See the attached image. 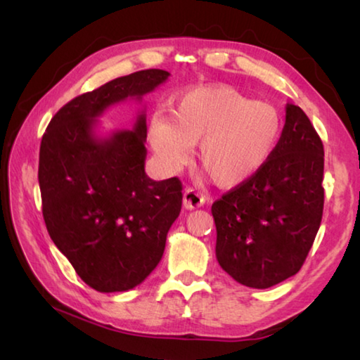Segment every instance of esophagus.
I'll return each mask as SVG.
<instances>
[{"mask_svg":"<svg viewBox=\"0 0 360 360\" xmlns=\"http://www.w3.org/2000/svg\"><path fill=\"white\" fill-rule=\"evenodd\" d=\"M205 203V198L202 193H198L195 188H186L184 195H182V205H184L186 210H195L200 208Z\"/></svg>","mask_w":360,"mask_h":360,"instance_id":"1","label":"esophagus"}]
</instances>
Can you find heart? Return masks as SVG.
Returning <instances> with one entry per match:
<instances>
[{"mask_svg": "<svg viewBox=\"0 0 360 360\" xmlns=\"http://www.w3.org/2000/svg\"><path fill=\"white\" fill-rule=\"evenodd\" d=\"M281 135L275 106L225 85H202L176 96L168 117L149 127V144L163 165L178 168L197 146L198 167L216 186L230 188L265 165Z\"/></svg>", "mask_w": 360, "mask_h": 360, "instance_id": "obj_1", "label": "heart"}]
</instances>
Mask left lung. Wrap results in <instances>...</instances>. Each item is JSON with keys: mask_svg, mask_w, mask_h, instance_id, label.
<instances>
[{"mask_svg": "<svg viewBox=\"0 0 360 360\" xmlns=\"http://www.w3.org/2000/svg\"><path fill=\"white\" fill-rule=\"evenodd\" d=\"M322 176L321 138L307 114L288 103L281 138L265 165L211 206L222 270L254 289L294 276L321 225Z\"/></svg>", "mask_w": 360, "mask_h": 360, "instance_id": "1", "label": "left lung"}]
</instances>
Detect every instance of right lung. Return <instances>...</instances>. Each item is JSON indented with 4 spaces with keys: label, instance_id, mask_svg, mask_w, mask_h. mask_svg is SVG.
Segmentation results:
<instances>
[{
    "label": "right lung",
    "instance_id": "1",
    "mask_svg": "<svg viewBox=\"0 0 360 360\" xmlns=\"http://www.w3.org/2000/svg\"><path fill=\"white\" fill-rule=\"evenodd\" d=\"M168 76L163 70L136 71L79 95L53 115L42 136L38 179L47 231L82 281L98 292L141 284L160 262L181 212V181H154L144 172V111L131 130L96 135L108 108L141 101Z\"/></svg>",
    "mask_w": 360,
    "mask_h": 360
}]
</instances>
